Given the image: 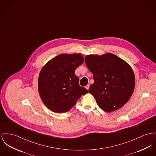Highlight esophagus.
<instances>
[{"label":"esophagus","mask_w":156,"mask_h":156,"mask_svg":"<svg viewBox=\"0 0 156 156\" xmlns=\"http://www.w3.org/2000/svg\"><path fill=\"white\" fill-rule=\"evenodd\" d=\"M89 87H90V85H89V84H88V85H87L85 86V88L87 89V90H88Z\"/></svg>","instance_id":"esophagus-1"}]
</instances>
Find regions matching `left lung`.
<instances>
[{"instance_id":"1","label":"left lung","mask_w":156,"mask_h":156,"mask_svg":"<svg viewBox=\"0 0 156 156\" xmlns=\"http://www.w3.org/2000/svg\"><path fill=\"white\" fill-rule=\"evenodd\" d=\"M85 62L94 80L88 91L100 108L111 112L129 101L135 88V75L128 63L110 53L87 55Z\"/></svg>"}]
</instances>
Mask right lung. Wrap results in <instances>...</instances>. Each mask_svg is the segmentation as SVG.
<instances>
[{
	"label": "right lung",
	"mask_w": 156,
	"mask_h": 156,
	"mask_svg": "<svg viewBox=\"0 0 156 156\" xmlns=\"http://www.w3.org/2000/svg\"><path fill=\"white\" fill-rule=\"evenodd\" d=\"M84 62L79 53L60 54L44 66L39 74L38 92L44 104L51 111H69L88 90L80 86L75 69Z\"/></svg>",
	"instance_id": "obj_1"
}]
</instances>
